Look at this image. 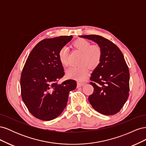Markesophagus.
<instances>
[{
	"mask_svg": "<svg viewBox=\"0 0 146 146\" xmlns=\"http://www.w3.org/2000/svg\"><path fill=\"white\" fill-rule=\"evenodd\" d=\"M85 85V83H82V82H77V87H80L82 86L83 85Z\"/></svg>",
	"mask_w": 146,
	"mask_h": 146,
	"instance_id": "obj_1",
	"label": "esophagus"
}]
</instances>
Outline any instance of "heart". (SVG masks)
<instances>
[{
    "mask_svg": "<svg viewBox=\"0 0 146 146\" xmlns=\"http://www.w3.org/2000/svg\"><path fill=\"white\" fill-rule=\"evenodd\" d=\"M72 46L82 52L78 66H72L66 71V76L70 78L78 81L85 80L89 73V68H96L100 64L102 58V49L98 44L91 45V42L83 38H79L74 41ZM58 59L64 66L69 64L68 51L66 47H61L58 52Z\"/></svg>",
    "mask_w": 146,
    "mask_h": 146,
    "instance_id": "1",
    "label": "heart"
}]
</instances>
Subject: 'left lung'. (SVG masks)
I'll return each instance as SVG.
<instances>
[{"mask_svg":"<svg viewBox=\"0 0 146 146\" xmlns=\"http://www.w3.org/2000/svg\"><path fill=\"white\" fill-rule=\"evenodd\" d=\"M96 42L102 49V58L92 72L90 83L94 92L88 100L96 111L107 116L120 111L129 96L130 73L119 47L99 35L80 36Z\"/></svg>","mask_w":146,"mask_h":146,"instance_id":"8db88e82","label":"left lung"}]
</instances>
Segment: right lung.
Wrapping results in <instances>:
<instances>
[{
  "mask_svg": "<svg viewBox=\"0 0 146 146\" xmlns=\"http://www.w3.org/2000/svg\"><path fill=\"white\" fill-rule=\"evenodd\" d=\"M72 38L61 36L44 39L30 52L21 76V96L32 115L40 120L50 121L60 116L66 107L70 91L76 81L58 83L64 75L58 52Z\"/></svg>",
  "mask_w": 146,
  "mask_h": 146,
  "instance_id": "obj_1",
  "label": "right lung"
}]
</instances>
